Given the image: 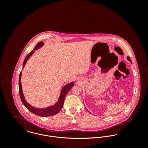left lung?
<instances>
[{"instance_id":"8db88e82","label":"left lung","mask_w":148,"mask_h":148,"mask_svg":"<svg viewBox=\"0 0 148 148\" xmlns=\"http://www.w3.org/2000/svg\"><path fill=\"white\" fill-rule=\"evenodd\" d=\"M127 60H128V61H129L131 63H132V61H131V60H130V58L129 57V56H127Z\"/></svg>"}]
</instances>
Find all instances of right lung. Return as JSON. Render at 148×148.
I'll return each instance as SVG.
<instances>
[{"label": "right lung", "mask_w": 148, "mask_h": 148, "mask_svg": "<svg viewBox=\"0 0 148 148\" xmlns=\"http://www.w3.org/2000/svg\"><path fill=\"white\" fill-rule=\"evenodd\" d=\"M44 45V44L42 42H40L37 44V45L35 47L33 51H32L29 53H28L27 56L25 57L23 63V69L24 68L25 64L27 63V60L29 59V58L33 55V54L35 52V50L39 49L40 48H42V46ZM22 75V72H21L19 75V94H20V97L21 99V102L23 104V105L25 106L32 113L39 116L41 117H47V116H52L53 115L56 114L58 113L61 109L62 108L64 104V101L65 97L66 95V94L68 93V92L71 90V89L73 86L74 82H72L69 83H68L65 85L62 88L60 93V96L58 99V101L52 106H48L47 107L45 108H36L35 106L30 105L25 100L24 95L23 92V89H22V85L21 83V77Z\"/></svg>", "instance_id": "add662e5"}]
</instances>
